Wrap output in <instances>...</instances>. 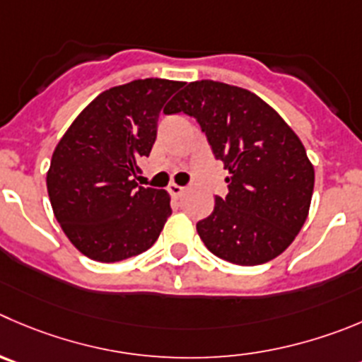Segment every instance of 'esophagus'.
<instances>
[{"instance_id":"esophagus-1","label":"esophagus","mask_w":362,"mask_h":362,"mask_svg":"<svg viewBox=\"0 0 362 362\" xmlns=\"http://www.w3.org/2000/svg\"><path fill=\"white\" fill-rule=\"evenodd\" d=\"M167 190H168V194L172 195V197H179V195L185 192V188L179 187V185H175V183H170V185H168Z\"/></svg>"}]
</instances>
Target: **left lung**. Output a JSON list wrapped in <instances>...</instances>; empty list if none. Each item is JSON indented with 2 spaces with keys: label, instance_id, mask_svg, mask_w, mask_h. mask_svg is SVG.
<instances>
[{
  "label": "left lung",
  "instance_id": "8db88e82",
  "mask_svg": "<svg viewBox=\"0 0 362 362\" xmlns=\"http://www.w3.org/2000/svg\"><path fill=\"white\" fill-rule=\"evenodd\" d=\"M195 117L216 160L229 172V194L215 197L197 233L209 252L254 267L291 245L309 215L315 167L297 133L268 103L245 88L192 81L167 113Z\"/></svg>",
  "mask_w": 362,
  "mask_h": 362
}]
</instances>
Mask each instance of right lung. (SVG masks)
Listing matches in <instances>:
<instances>
[{"instance_id": "obj_1", "label": "right lung", "mask_w": 362, "mask_h": 362, "mask_svg": "<svg viewBox=\"0 0 362 362\" xmlns=\"http://www.w3.org/2000/svg\"><path fill=\"white\" fill-rule=\"evenodd\" d=\"M183 81L135 80L88 103L57 144L46 175L54 218L69 242L99 263H117L154 245L170 216V195L139 187L158 117Z\"/></svg>"}]
</instances>
